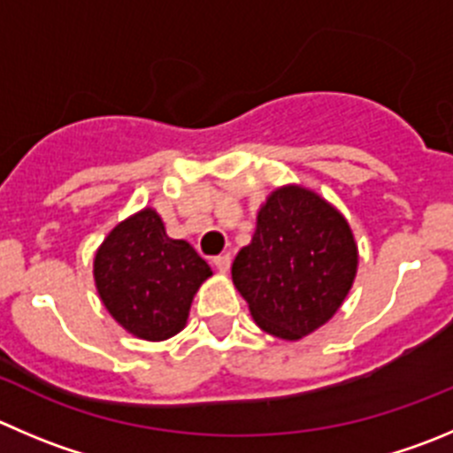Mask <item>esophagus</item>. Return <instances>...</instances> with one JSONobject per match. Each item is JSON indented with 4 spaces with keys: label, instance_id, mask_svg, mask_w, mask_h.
<instances>
[{
    "label": "esophagus",
    "instance_id": "1",
    "mask_svg": "<svg viewBox=\"0 0 453 453\" xmlns=\"http://www.w3.org/2000/svg\"><path fill=\"white\" fill-rule=\"evenodd\" d=\"M213 265L218 266V271H222V273H226L231 266V256L229 253H222V256H215L213 257Z\"/></svg>",
    "mask_w": 453,
    "mask_h": 453
}]
</instances>
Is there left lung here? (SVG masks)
<instances>
[{
    "mask_svg": "<svg viewBox=\"0 0 453 453\" xmlns=\"http://www.w3.org/2000/svg\"><path fill=\"white\" fill-rule=\"evenodd\" d=\"M358 249L347 219L320 196L278 188L257 213L231 275L266 334L298 340L325 325L347 298Z\"/></svg>",
    "mask_w": 453,
    "mask_h": 453,
    "instance_id": "obj_1",
    "label": "left lung"
}]
</instances>
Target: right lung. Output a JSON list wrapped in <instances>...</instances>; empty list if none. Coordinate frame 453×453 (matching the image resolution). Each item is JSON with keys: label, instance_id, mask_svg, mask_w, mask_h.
<instances>
[{"label": "right lung", "instance_id": "right-lung-1", "mask_svg": "<svg viewBox=\"0 0 453 453\" xmlns=\"http://www.w3.org/2000/svg\"><path fill=\"white\" fill-rule=\"evenodd\" d=\"M93 273L111 316L133 335L155 342L184 329L211 266L191 244L169 238L162 218L144 209L111 231Z\"/></svg>", "mask_w": 453, "mask_h": 453}]
</instances>
